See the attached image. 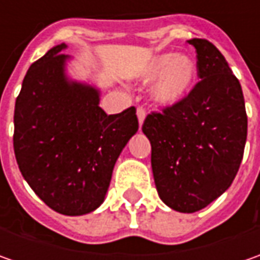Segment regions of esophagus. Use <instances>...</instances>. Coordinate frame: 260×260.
Returning a JSON list of instances; mask_svg holds the SVG:
<instances>
[{"label":"esophagus","mask_w":260,"mask_h":260,"mask_svg":"<svg viewBox=\"0 0 260 260\" xmlns=\"http://www.w3.org/2000/svg\"><path fill=\"white\" fill-rule=\"evenodd\" d=\"M146 117V110L143 107H137V118H139V124H143V120Z\"/></svg>","instance_id":"obj_1"}]
</instances>
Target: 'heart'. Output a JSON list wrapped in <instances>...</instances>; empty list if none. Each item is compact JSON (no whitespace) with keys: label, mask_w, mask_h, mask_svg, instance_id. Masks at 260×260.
<instances>
[{"label":"heart","mask_w":260,"mask_h":260,"mask_svg":"<svg viewBox=\"0 0 260 260\" xmlns=\"http://www.w3.org/2000/svg\"><path fill=\"white\" fill-rule=\"evenodd\" d=\"M159 75V81L153 88V96L157 103L172 105L184 100L195 81L194 62L186 56L175 53L155 56L146 66V79H155Z\"/></svg>","instance_id":"obj_1"}]
</instances>
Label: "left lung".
I'll return each instance as SVG.
<instances>
[{
    "mask_svg": "<svg viewBox=\"0 0 260 260\" xmlns=\"http://www.w3.org/2000/svg\"><path fill=\"white\" fill-rule=\"evenodd\" d=\"M188 43L197 52L200 81L179 103L147 114L142 125L152 145L157 194L179 213L204 208L232 185L247 137L242 86L224 56L205 39Z\"/></svg>",
    "mask_w": 260,
    "mask_h": 260,
    "instance_id": "8db88e82",
    "label": "left lung"
}]
</instances>
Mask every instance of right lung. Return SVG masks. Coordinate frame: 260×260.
<instances>
[{
    "mask_svg": "<svg viewBox=\"0 0 260 260\" xmlns=\"http://www.w3.org/2000/svg\"><path fill=\"white\" fill-rule=\"evenodd\" d=\"M65 47L50 49L28 68L15 100L13 145L37 197L60 214L82 215L104 201L139 120L135 107L107 115L96 89L66 81Z\"/></svg>",
    "mask_w": 260,
    "mask_h": 260,
    "instance_id": "add662e5",
    "label": "right lung"
}]
</instances>
